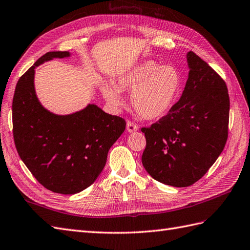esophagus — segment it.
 Returning a JSON list of instances; mask_svg holds the SVG:
<instances>
[{
    "label": "esophagus",
    "instance_id": "1",
    "mask_svg": "<svg viewBox=\"0 0 250 250\" xmlns=\"http://www.w3.org/2000/svg\"><path fill=\"white\" fill-rule=\"evenodd\" d=\"M137 130H138V126L134 123H132V121H127L126 123V131L127 132L132 133V132H135Z\"/></svg>",
    "mask_w": 250,
    "mask_h": 250
}]
</instances>
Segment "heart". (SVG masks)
I'll list each match as a JSON object with an SVG mask.
<instances>
[{"mask_svg":"<svg viewBox=\"0 0 250 250\" xmlns=\"http://www.w3.org/2000/svg\"><path fill=\"white\" fill-rule=\"evenodd\" d=\"M182 77L173 66L145 62L116 79L114 86L104 83L101 92L114 108L124 104L120 92L132 91L131 104L142 118L160 119L170 111L180 96Z\"/></svg>","mask_w":250,"mask_h":250,"instance_id":"obj_1","label":"heart"}]
</instances>
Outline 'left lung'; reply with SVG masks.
<instances>
[{
	"label": "left lung",
	"instance_id": "1",
	"mask_svg": "<svg viewBox=\"0 0 250 250\" xmlns=\"http://www.w3.org/2000/svg\"><path fill=\"white\" fill-rule=\"evenodd\" d=\"M180 100L149 127L142 163L156 181L187 188L205 176L228 138L230 100L225 81L194 52Z\"/></svg>",
	"mask_w": 250,
	"mask_h": 250
}]
</instances>
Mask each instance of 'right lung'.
Here are the masks:
<instances>
[{"label":"right lung","instance_id":"1","mask_svg":"<svg viewBox=\"0 0 250 250\" xmlns=\"http://www.w3.org/2000/svg\"><path fill=\"white\" fill-rule=\"evenodd\" d=\"M69 56L67 51L42 55L19 79L13 99L17 151L40 184L63 195L80 193L96 181L109 148L125 129V119L95 104L69 115H56L42 106L35 91V68Z\"/></svg>","mask_w":250,"mask_h":250}]
</instances>
